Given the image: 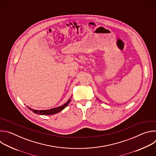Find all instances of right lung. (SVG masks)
<instances>
[{"instance_id":"1","label":"right lung","mask_w":156,"mask_h":156,"mask_svg":"<svg viewBox=\"0 0 156 156\" xmlns=\"http://www.w3.org/2000/svg\"><path fill=\"white\" fill-rule=\"evenodd\" d=\"M71 101V99H69V101L65 103L64 105H62V106H60L58 107H55V108H51V109H49V110H34V109H32L30 107H28V108L31 110H32L33 112L36 114H39V115H53V114H55L59 112H60V111H62L63 109H64L66 106L68 105V104L70 103Z\"/></svg>"}]
</instances>
